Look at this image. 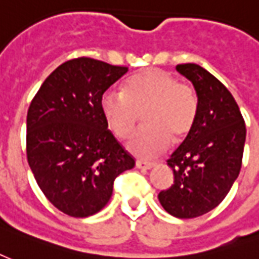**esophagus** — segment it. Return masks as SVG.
Instances as JSON below:
<instances>
[{"label": "esophagus", "mask_w": 259, "mask_h": 259, "mask_svg": "<svg viewBox=\"0 0 259 259\" xmlns=\"http://www.w3.org/2000/svg\"><path fill=\"white\" fill-rule=\"evenodd\" d=\"M136 166L139 168H143V170H148V168L154 167L155 163L154 162H147V160H137Z\"/></svg>", "instance_id": "34e87169"}]
</instances>
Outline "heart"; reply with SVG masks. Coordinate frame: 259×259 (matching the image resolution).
I'll use <instances>...</instances> for the list:
<instances>
[{
  "mask_svg": "<svg viewBox=\"0 0 259 259\" xmlns=\"http://www.w3.org/2000/svg\"><path fill=\"white\" fill-rule=\"evenodd\" d=\"M101 114L118 139L135 132L144 112L143 129L130 140L129 149L141 158L158 156L170 144L191 133L196 122L199 100L188 82H177L166 71L149 70L124 82L123 91H107L101 97Z\"/></svg>",
  "mask_w": 259,
  "mask_h": 259,
  "instance_id": "1",
  "label": "heart"
}]
</instances>
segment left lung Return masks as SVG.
<instances>
[{"mask_svg": "<svg viewBox=\"0 0 259 259\" xmlns=\"http://www.w3.org/2000/svg\"><path fill=\"white\" fill-rule=\"evenodd\" d=\"M176 70L195 86L199 111L191 133L167 159L174 181L158 198L168 214L195 218L217 207L240 173L246 123L231 92L207 70L193 63Z\"/></svg>", "mask_w": 259, "mask_h": 259, "instance_id": "obj_1", "label": "left lung"}]
</instances>
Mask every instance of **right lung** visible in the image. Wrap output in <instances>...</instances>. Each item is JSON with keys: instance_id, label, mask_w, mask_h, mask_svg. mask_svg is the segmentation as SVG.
I'll use <instances>...</instances> for the list:
<instances>
[{"instance_id": "obj_1", "label": "right lung", "mask_w": 259, "mask_h": 259, "mask_svg": "<svg viewBox=\"0 0 259 259\" xmlns=\"http://www.w3.org/2000/svg\"><path fill=\"white\" fill-rule=\"evenodd\" d=\"M126 72L91 57L72 59L48 76L28 107V164L48 200L67 215L100 211L115 178L135 167L100 107L104 92Z\"/></svg>"}]
</instances>
